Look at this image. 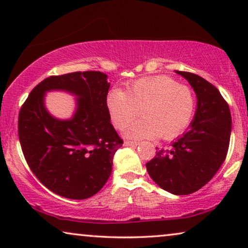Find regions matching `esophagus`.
I'll return each instance as SVG.
<instances>
[{"label": "esophagus", "mask_w": 248, "mask_h": 248, "mask_svg": "<svg viewBox=\"0 0 248 248\" xmlns=\"http://www.w3.org/2000/svg\"><path fill=\"white\" fill-rule=\"evenodd\" d=\"M139 143H138V142L137 141H125L124 142V145H125V147H137V145H138Z\"/></svg>", "instance_id": "obj_1"}]
</instances>
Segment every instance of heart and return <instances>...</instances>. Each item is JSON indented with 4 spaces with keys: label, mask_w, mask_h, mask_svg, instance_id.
Returning <instances> with one entry per match:
<instances>
[{
    "label": "heart",
    "mask_w": 248,
    "mask_h": 248,
    "mask_svg": "<svg viewBox=\"0 0 248 248\" xmlns=\"http://www.w3.org/2000/svg\"><path fill=\"white\" fill-rule=\"evenodd\" d=\"M107 108L116 128H124L139 114L143 118L125 131L131 139H172L182 134L194 118L196 100L191 88L178 84L167 76L134 81L126 91L113 89L107 96Z\"/></svg>",
    "instance_id": "heart-1"
}]
</instances>
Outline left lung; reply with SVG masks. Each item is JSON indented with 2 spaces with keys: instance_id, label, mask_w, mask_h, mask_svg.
<instances>
[{
  "instance_id": "1",
  "label": "left lung",
  "mask_w": 248,
  "mask_h": 248,
  "mask_svg": "<svg viewBox=\"0 0 248 248\" xmlns=\"http://www.w3.org/2000/svg\"><path fill=\"white\" fill-rule=\"evenodd\" d=\"M195 91L198 103L191 126L167 149L147 162L155 184L175 195L203 187L225 161L232 133V115L217 88L194 73L175 71Z\"/></svg>"
}]
</instances>
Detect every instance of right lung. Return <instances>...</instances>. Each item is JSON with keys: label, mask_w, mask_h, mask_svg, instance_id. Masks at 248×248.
<instances>
[{"label": "right lung", "mask_w": 248, "mask_h": 248, "mask_svg": "<svg viewBox=\"0 0 248 248\" xmlns=\"http://www.w3.org/2000/svg\"><path fill=\"white\" fill-rule=\"evenodd\" d=\"M109 86L106 74L98 71L52 76L33 88L20 109L18 133L27 164L44 186L63 198H90L111 174L113 157L123 140L110 123ZM53 90L77 97L69 120L46 110L45 94Z\"/></svg>", "instance_id": "right-lung-1"}]
</instances>
